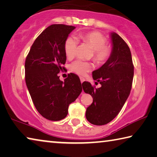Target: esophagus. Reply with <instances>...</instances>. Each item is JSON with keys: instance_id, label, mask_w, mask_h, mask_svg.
I'll return each instance as SVG.
<instances>
[{"instance_id": "esophagus-1", "label": "esophagus", "mask_w": 157, "mask_h": 157, "mask_svg": "<svg viewBox=\"0 0 157 157\" xmlns=\"http://www.w3.org/2000/svg\"><path fill=\"white\" fill-rule=\"evenodd\" d=\"M84 81V79L83 78H82V77H80V82H81V83H82Z\"/></svg>"}]
</instances>
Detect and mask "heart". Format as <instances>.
Returning a JSON list of instances; mask_svg holds the SVG:
<instances>
[{"label":"heart","mask_w":157,"mask_h":157,"mask_svg":"<svg viewBox=\"0 0 157 157\" xmlns=\"http://www.w3.org/2000/svg\"><path fill=\"white\" fill-rule=\"evenodd\" d=\"M79 38L89 44L93 49V59L96 63H103L111 54V47L106 44L105 37L98 31H91L79 35ZM77 40L73 37H68L64 43V52L68 59H73L77 48ZM70 70L73 73L84 76L90 71L92 65L89 62L76 60L71 63Z\"/></svg>","instance_id":"obj_1"}]
</instances>
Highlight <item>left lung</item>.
<instances>
[{
  "label": "left lung",
  "instance_id": "8db88e82",
  "mask_svg": "<svg viewBox=\"0 0 157 157\" xmlns=\"http://www.w3.org/2000/svg\"><path fill=\"white\" fill-rule=\"evenodd\" d=\"M110 56L92 77L101 84L99 88L84 82V91L93 98L86 108V118L94 125H105L117 115L130 94L133 78V64L130 49L116 33H111ZM98 82H96V84Z\"/></svg>",
  "mask_w": 157,
  "mask_h": 157
}]
</instances>
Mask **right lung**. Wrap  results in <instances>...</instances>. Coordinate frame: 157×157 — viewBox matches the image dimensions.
I'll return each instance as SVG.
<instances>
[{
  "label": "right lung",
  "instance_id": "1",
  "mask_svg": "<svg viewBox=\"0 0 157 157\" xmlns=\"http://www.w3.org/2000/svg\"><path fill=\"white\" fill-rule=\"evenodd\" d=\"M73 26L52 24L36 39L25 61V80L33 103L47 119L59 121L66 117L68 106L82 92L80 79L70 73L64 82L58 73L65 71L64 43Z\"/></svg>",
  "mask_w": 157,
  "mask_h": 157
}]
</instances>
